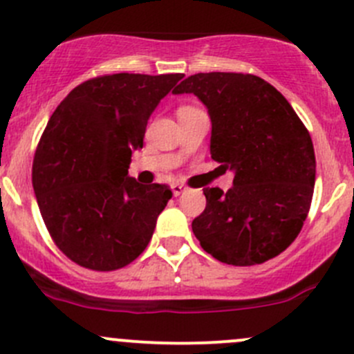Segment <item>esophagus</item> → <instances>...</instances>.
Segmentation results:
<instances>
[{
    "label": "esophagus",
    "mask_w": 354,
    "mask_h": 354,
    "mask_svg": "<svg viewBox=\"0 0 354 354\" xmlns=\"http://www.w3.org/2000/svg\"><path fill=\"white\" fill-rule=\"evenodd\" d=\"M171 190H173L174 197H178V195H181L185 190H187V187H185V185H181V183H173V185H171Z\"/></svg>",
    "instance_id": "1"
}]
</instances>
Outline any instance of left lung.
Listing matches in <instances>:
<instances>
[{
    "instance_id": "1",
    "label": "left lung",
    "mask_w": 354,
    "mask_h": 354,
    "mask_svg": "<svg viewBox=\"0 0 354 354\" xmlns=\"http://www.w3.org/2000/svg\"><path fill=\"white\" fill-rule=\"evenodd\" d=\"M173 94H194L209 111L210 156L234 173L233 187L203 188L205 210L192 230L230 266L274 259L295 241L310 210L315 152L308 130L276 87L250 73H197Z\"/></svg>"
}]
</instances>
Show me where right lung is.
<instances>
[{"mask_svg":"<svg viewBox=\"0 0 354 354\" xmlns=\"http://www.w3.org/2000/svg\"><path fill=\"white\" fill-rule=\"evenodd\" d=\"M183 73H114L75 87L59 102L32 164L41 216L56 246L92 270L133 262L151 241L169 187L128 174L147 121Z\"/></svg>","mask_w":354,"mask_h":354,"instance_id":"add662e5","label":"right lung"}]
</instances>
